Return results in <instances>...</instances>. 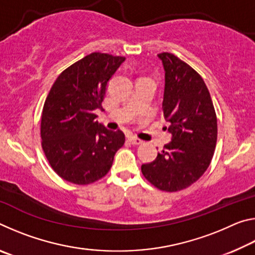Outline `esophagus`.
<instances>
[{"label":"esophagus","instance_id":"34e87169","mask_svg":"<svg viewBox=\"0 0 255 255\" xmlns=\"http://www.w3.org/2000/svg\"><path fill=\"white\" fill-rule=\"evenodd\" d=\"M129 141H130L132 145H140V144H143V140L139 139V138L135 137V136L129 137Z\"/></svg>","mask_w":255,"mask_h":255}]
</instances>
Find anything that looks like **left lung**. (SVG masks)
Masks as SVG:
<instances>
[{
	"mask_svg": "<svg viewBox=\"0 0 255 255\" xmlns=\"http://www.w3.org/2000/svg\"><path fill=\"white\" fill-rule=\"evenodd\" d=\"M157 57L164 68L163 115L172 140L153 162L143 164L146 179L163 191L188 188L208 169L217 141V118L202 77L173 54Z\"/></svg>",
	"mask_w": 255,
	"mask_h": 255,
	"instance_id": "8db88e82",
	"label": "left lung"
}]
</instances>
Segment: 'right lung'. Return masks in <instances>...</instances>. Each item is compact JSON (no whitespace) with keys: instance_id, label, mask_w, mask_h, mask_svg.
<instances>
[{"instance_id":"1","label":"right lung","mask_w":255,"mask_h":255,"mask_svg":"<svg viewBox=\"0 0 255 255\" xmlns=\"http://www.w3.org/2000/svg\"><path fill=\"white\" fill-rule=\"evenodd\" d=\"M125 57L92 53L66 68L51 86L41 115L42 149L60 178L96 182L109 172L125 144L122 130L96 122L107 86Z\"/></svg>"}]
</instances>
